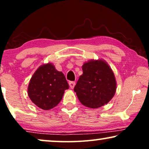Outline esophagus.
<instances>
[{"instance_id":"esophagus-1","label":"esophagus","mask_w":149,"mask_h":149,"mask_svg":"<svg viewBox=\"0 0 149 149\" xmlns=\"http://www.w3.org/2000/svg\"><path fill=\"white\" fill-rule=\"evenodd\" d=\"M75 85H76V83H75L74 81H70V82H69V85H70V87L71 89L74 88Z\"/></svg>"}]
</instances>
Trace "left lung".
I'll return each mask as SVG.
<instances>
[{
  "label": "left lung",
  "instance_id": "8db88e82",
  "mask_svg": "<svg viewBox=\"0 0 149 149\" xmlns=\"http://www.w3.org/2000/svg\"><path fill=\"white\" fill-rule=\"evenodd\" d=\"M74 91L81 103L97 109L107 104L115 95L116 80L113 70L103 60H91L82 66Z\"/></svg>",
  "mask_w": 149,
  "mask_h": 149
}]
</instances>
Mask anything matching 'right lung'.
I'll list each match as a JSON object with an SVG mask.
<instances>
[{
  "label": "right lung",
  "instance_id": "add662e5",
  "mask_svg": "<svg viewBox=\"0 0 149 149\" xmlns=\"http://www.w3.org/2000/svg\"><path fill=\"white\" fill-rule=\"evenodd\" d=\"M68 83L62 72L50 63L40 66L28 85V96L32 102L43 110L52 109L60 103Z\"/></svg>",
  "mask_w": 149,
  "mask_h": 149
}]
</instances>
